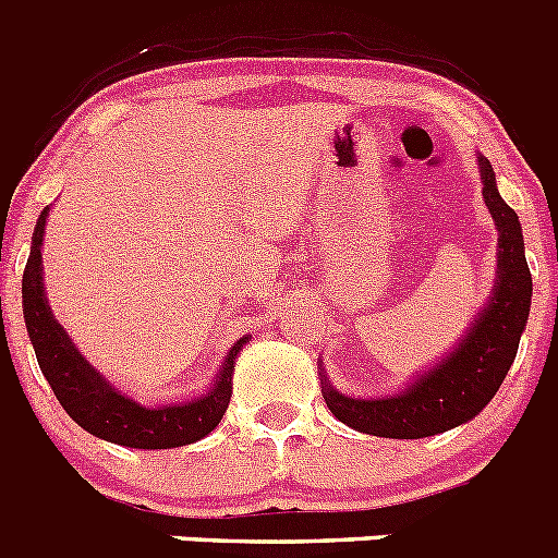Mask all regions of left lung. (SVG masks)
Here are the masks:
<instances>
[{
    "mask_svg": "<svg viewBox=\"0 0 558 558\" xmlns=\"http://www.w3.org/2000/svg\"><path fill=\"white\" fill-rule=\"evenodd\" d=\"M481 161L483 198L497 231V284L492 302L481 313L456 352L436 368L411 383L405 391L383 399H352L322 379L327 408L343 425L368 436L425 438L452 430L475 418L489 405L517 357L520 335L529 324L531 270L522 248V226L517 211L500 198L489 159Z\"/></svg>",
    "mask_w": 558,
    "mask_h": 558,
    "instance_id": "left-lung-1",
    "label": "left lung"
}]
</instances>
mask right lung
I'll return each instance as SVG.
<instances>
[{"instance_id":"add662e5","label":"right lung","mask_w":558,"mask_h":558,"mask_svg":"<svg viewBox=\"0 0 558 558\" xmlns=\"http://www.w3.org/2000/svg\"><path fill=\"white\" fill-rule=\"evenodd\" d=\"M47 211L49 206L41 211L36 234H33V248H29L27 268H24L22 276V299L24 324H27L33 349H36L38 366H41L49 388L56 391L63 411L92 436L106 438L111 445L136 447V450L184 447L215 430L220 425V418H223L226 408H229L234 357L243 349L245 338L236 340L234 347L229 349L223 372H220L215 388L201 399H195V402L145 408L140 402H133V399L122 397L117 388H111L100 377V372L88 366L86 357L72 343V338L52 318V310L44 299L41 243Z\"/></svg>"}]
</instances>
